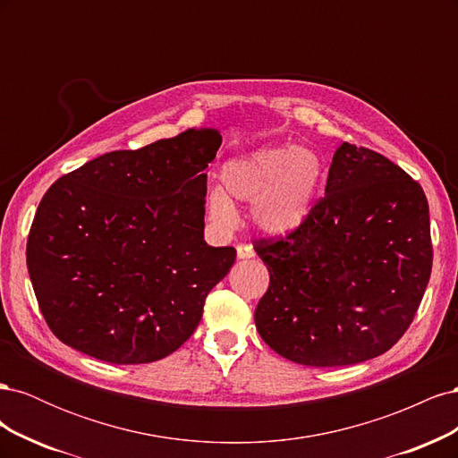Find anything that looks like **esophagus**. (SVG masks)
I'll use <instances>...</instances> for the list:
<instances>
[{"label": "esophagus", "instance_id": "34e87169", "mask_svg": "<svg viewBox=\"0 0 458 458\" xmlns=\"http://www.w3.org/2000/svg\"><path fill=\"white\" fill-rule=\"evenodd\" d=\"M254 246L252 244H244V242H241L239 246H237V256L241 258V259H250V258H254Z\"/></svg>", "mask_w": 458, "mask_h": 458}]
</instances>
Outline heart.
<instances>
[{
	"instance_id": "b5f03b06",
	"label": "heart",
	"mask_w": 458,
	"mask_h": 458,
	"mask_svg": "<svg viewBox=\"0 0 458 458\" xmlns=\"http://www.w3.org/2000/svg\"><path fill=\"white\" fill-rule=\"evenodd\" d=\"M221 189L208 192V216L221 229L237 225V202H252L254 224L284 234L303 224L323 179V164L306 147H263L221 165Z\"/></svg>"
}]
</instances>
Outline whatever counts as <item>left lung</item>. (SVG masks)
I'll list each match as a JSON object with an SVG mask.
<instances>
[{
	"instance_id": "obj_1",
	"label": "left lung",
	"mask_w": 458,
	"mask_h": 458,
	"mask_svg": "<svg viewBox=\"0 0 458 458\" xmlns=\"http://www.w3.org/2000/svg\"><path fill=\"white\" fill-rule=\"evenodd\" d=\"M254 250L269 271L254 313L263 342L308 367L363 363L405 335L422 301L434 259L428 200L397 164L342 143L303 224Z\"/></svg>"
}]
</instances>
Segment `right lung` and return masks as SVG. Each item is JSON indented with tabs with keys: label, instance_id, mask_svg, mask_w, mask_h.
I'll return each mask as SVG.
<instances>
[{
	"label": "right lung",
	"instance_id": "right-lung-1",
	"mask_svg": "<svg viewBox=\"0 0 458 458\" xmlns=\"http://www.w3.org/2000/svg\"><path fill=\"white\" fill-rule=\"evenodd\" d=\"M217 130L113 150L55 182L34 216L26 266L63 344L114 365L152 363L199 327L237 259L204 241L206 168Z\"/></svg>",
	"mask_w": 458,
	"mask_h": 458
}]
</instances>
